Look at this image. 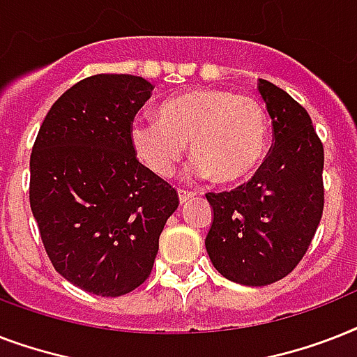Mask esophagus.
Masks as SVG:
<instances>
[{
    "label": "esophagus",
    "instance_id": "esophagus-1",
    "mask_svg": "<svg viewBox=\"0 0 357 357\" xmlns=\"http://www.w3.org/2000/svg\"><path fill=\"white\" fill-rule=\"evenodd\" d=\"M178 195H179V204H187V202L192 200V198H195V192H190V190L179 189V190H178Z\"/></svg>",
    "mask_w": 357,
    "mask_h": 357
}]
</instances>
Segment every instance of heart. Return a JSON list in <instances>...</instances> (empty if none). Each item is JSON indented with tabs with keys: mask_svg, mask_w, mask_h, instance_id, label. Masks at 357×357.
Returning a JSON list of instances; mask_svg holds the SVG:
<instances>
[{
	"mask_svg": "<svg viewBox=\"0 0 357 357\" xmlns=\"http://www.w3.org/2000/svg\"><path fill=\"white\" fill-rule=\"evenodd\" d=\"M129 140L151 174L167 178L189 144L192 174L218 185H238L259 168L268 142V119L250 96L224 89H190L159 109V120L131 123Z\"/></svg>",
	"mask_w": 357,
	"mask_h": 357,
	"instance_id": "heart-1",
	"label": "heart"
}]
</instances>
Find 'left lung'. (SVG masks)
<instances>
[{"label":"left lung","instance_id":"left-lung-1","mask_svg":"<svg viewBox=\"0 0 357 357\" xmlns=\"http://www.w3.org/2000/svg\"><path fill=\"white\" fill-rule=\"evenodd\" d=\"M257 91L274 129V146L254 178L229 192H209L206 250L231 282L263 287L304 257L324 207V148L310 114L287 92L259 79Z\"/></svg>","mask_w":357,"mask_h":357}]
</instances>
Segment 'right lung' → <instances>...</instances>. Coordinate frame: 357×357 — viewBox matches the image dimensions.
<instances>
[{"mask_svg":"<svg viewBox=\"0 0 357 357\" xmlns=\"http://www.w3.org/2000/svg\"><path fill=\"white\" fill-rule=\"evenodd\" d=\"M153 86L98 74L53 103L31 153V211L55 271L98 296L146 282L176 190L135 157L129 129Z\"/></svg>","mask_w":357,"mask_h":357,"instance_id":"1","label":"right lung"}]
</instances>
